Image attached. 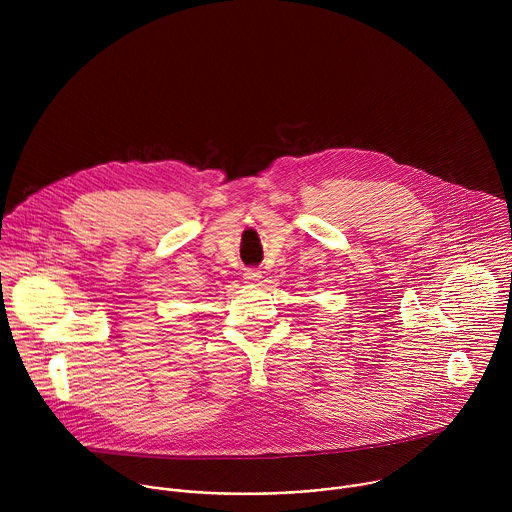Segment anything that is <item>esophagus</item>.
<instances>
[{"instance_id":"1","label":"esophagus","mask_w":512,"mask_h":512,"mask_svg":"<svg viewBox=\"0 0 512 512\" xmlns=\"http://www.w3.org/2000/svg\"><path fill=\"white\" fill-rule=\"evenodd\" d=\"M243 277H245V281L247 283H259L261 281V271L259 269H247L245 273H243Z\"/></svg>"}]
</instances>
